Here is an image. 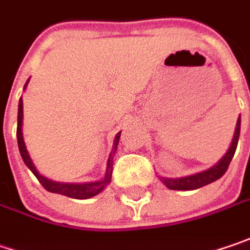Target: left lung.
Here are the masks:
<instances>
[{"instance_id":"1","label":"left lung","mask_w":250,"mask_h":250,"mask_svg":"<svg viewBox=\"0 0 250 250\" xmlns=\"http://www.w3.org/2000/svg\"><path fill=\"white\" fill-rule=\"evenodd\" d=\"M239 132H241V115L236 122V128H235V133H233V139H232L231 146L228 149V152L225 153V156L219 160L217 165H214L212 167L208 170L195 173L191 176H186V177H180V179H167V177H160L162 183L170 188V190H195L200 187H204L207 184L212 183V181L221 179L225 171L228 170V166L231 163L232 157L235 155L236 146H238V141H239Z\"/></svg>"}]
</instances>
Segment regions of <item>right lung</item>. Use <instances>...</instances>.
Returning a JSON list of instances; mask_svg holds the SVG:
<instances>
[{
    "label": "right lung",
    "mask_w": 250,
    "mask_h": 250,
    "mask_svg": "<svg viewBox=\"0 0 250 250\" xmlns=\"http://www.w3.org/2000/svg\"><path fill=\"white\" fill-rule=\"evenodd\" d=\"M29 82V79H28ZM28 82L25 84L23 88H26L28 85ZM22 119H23V104H22V97L19 98V105H18V126H17V138H18V147H19V153L22 156V160L25 162V165L29 167L32 173L35 174V177L39 180V183L43 186L44 188L50 193H56L62 194V195H67V197H71V198H79V200H84V198H91L94 195L100 194L106 186L109 184L111 181V177H112V157H114V153L117 150V146H118L119 142V136H121V132L117 133L115 136V141H114V149L111 152V155L108 157V163H106V171L105 176L103 180L93 181V183H59V181L49 180L43 177L42 174H39V171L36 170L33 162H32L31 156L26 150V146H25V142H23V136H22Z\"/></svg>",
    "instance_id": "obj_1"
}]
</instances>
